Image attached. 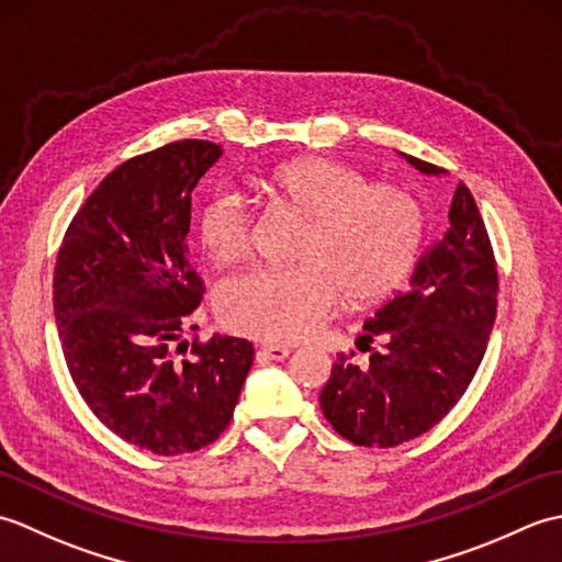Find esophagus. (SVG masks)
I'll use <instances>...</instances> for the list:
<instances>
[{"label": "esophagus", "mask_w": 562, "mask_h": 562, "mask_svg": "<svg viewBox=\"0 0 562 562\" xmlns=\"http://www.w3.org/2000/svg\"><path fill=\"white\" fill-rule=\"evenodd\" d=\"M288 355H290L288 345H262V348L258 350V360L260 362H280Z\"/></svg>", "instance_id": "34e87169"}]
</instances>
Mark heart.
Here are the masks:
<instances>
[{"label":"heart","instance_id":"b5f03b06","mask_svg":"<svg viewBox=\"0 0 562 562\" xmlns=\"http://www.w3.org/2000/svg\"><path fill=\"white\" fill-rule=\"evenodd\" d=\"M260 188L308 217L300 266L258 268L226 280L220 316L244 336L268 342L304 340L340 306L391 294L420 254L425 217L403 188L369 178L333 159H296ZM254 210L241 193L220 188L202 202L198 234L205 254L234 266L254 248Z\"/></svg>","mask_w":562,"mask_h":562}]
</instances>
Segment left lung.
I'll return each instance as SVG.
<instances>
[{
	"mask_svg": "<svg viewBox=\"0 0 562 562\" xmlns=\"http://www.w3.org/2000/svg\"><path fill=\"white\" fill-rule=\"evenodd\" d=\"M417 171L445 169L403 154ZM497 262L471 190L457 186L449 229L425 250L411 288L364 321L357 348L367 364L338 355L321 408L357 447H398L425 435L469 389L497 314ZM376 339L379 349H372Z\"/></svg>",
	"mask_w": 562,
	"mask_h": 562,
	"instance_id": "left-lung-1",
	"label": "left lung"
}]
</instances>
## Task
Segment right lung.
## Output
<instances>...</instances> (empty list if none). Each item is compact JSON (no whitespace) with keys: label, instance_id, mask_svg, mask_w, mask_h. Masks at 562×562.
Instances as JSON below:
<instances>
[{"label":"right lung","instance_id":"obj_1","mask_svg":"<svg viewBox=\"0 0 562 562\" xmlns=\"http://www.w3.org/2000/svg\"><path fill=\"white\" fill-rule=\"evenodd\" d=\"M222 157L181 139L117 166L59 246L53 306L71 381L91 413L159 457L190 453L229 425L254 345L181 340L205 282L188 256L190 193Z\"/></svg>","mask_w":562,"mask_h":562}]
</instances>
